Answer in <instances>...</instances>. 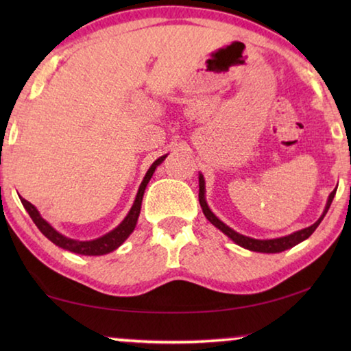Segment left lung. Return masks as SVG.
Masks as SVG:
<instances>
[{"instance_id":"1","label":"left lung","mask_w":351,"mask_h":351,"mask_svg":"<svg viewBox=\"0 0 351 351\" xmlns=\"http://www.w3.org/2000/svg\"><path fill=\"white\" fill-rule=\"evenodd\" d=\"M198 181H199V204H201V209H203V213L206 215V218L209 219V221L215 226V228H218L219 230L224 235H228L230 240H232L234 243H237V245L245 247V249H249V251H254V252H263V254H277V252H282V251H287V249H291L295 245H299V243H302L304 240H306L308 237H310L314 230H316L317 226L320 224V221H322L324 217L326 215V212H328L330 206H331V201L332 198H335L336 195V189L332 190V192L330 193L328 197V201H326L325 204V209L322 212V215L319 217V219L314 224L308 226V228L305 229H300L297 230V232H293L289 235H285V237H278V239H271V240H258V239H252V237H246L243 234H239L237 230H234L232 228H229L228 224L223 223L221 219H219L215 213H213L210 210V207L207 206V201H206V182H204V176L199 173L198 176Z\"/></svg>"}]
</instances>
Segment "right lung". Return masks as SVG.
<instances>
[{"label":"right lung","instance_id":"1","mask_svg":"<svg viewBox=\"0 0 351 351\" xmlns=\"http://www.w3.org/2000/svg\"><path fill=\"white\" fill-rule=\"evenodd\" d=\"M165 158H167V154H164V156L158 158L156 161H154L150 165V169L147 170L144 180H142L141 186H139L138 195H136V198H134V203L132 206V209H130V212L127 213V217L122 219V223L119 224L117 228L110 230L108 234L99 237V239H96V240L80 241V240L69 239V237H64L63 234H60L58 230L52 228V226L47 223L43 217L40 215V212L37 210V207H35L34 204L29 203V201H26L25 198H20L21 204L25 206V209L27 210L29 217L32 218V221L40 229V232L43 234L47 240H51L52 243H54L56 246L62 247V249H66V251H69V252L80 254V255H105V254H110V252L114 251V249L121 246L122 243L128 239L130 234H132L134 230L136 223H138V218H139V213H141V204H142V198H144V192H145L147 184L150 182L154 170H156L159 164H162Z\"/></svg>","mask_w":351,"mask_h":351}]
</instances>
